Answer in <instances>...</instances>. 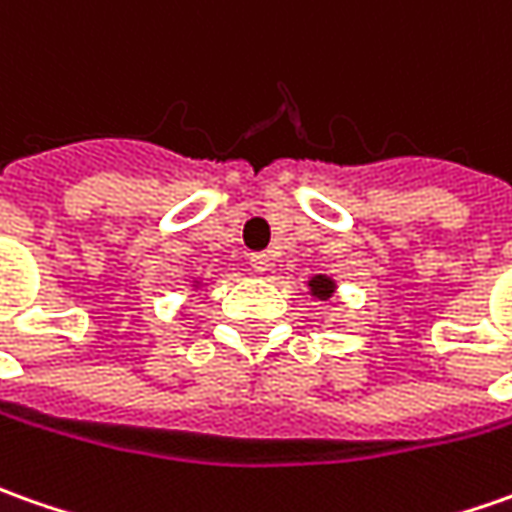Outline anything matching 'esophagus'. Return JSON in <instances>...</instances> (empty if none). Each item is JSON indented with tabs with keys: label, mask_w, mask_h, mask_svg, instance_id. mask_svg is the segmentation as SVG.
<instances>
[{
	"label": "esophagus",
	"mask_w": 512,
	"mask_h": 512,
	"mask_svg": "<svg viewBox=\"0 0 512 512\" xmlns=\"http://www.w3.org/2000/svg\"><path fill=\"white\" fill-rule=\"evenodd\" d=\"M249 266L255 271H269L271 266V257L266 252H255V255L249 257Z\"/></svg>",
	"instance_id": "esophagus-1"
}]
</instances>
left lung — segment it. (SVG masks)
Segmentation results:
<instances>
[{
    "label": "left lung",
    "instance_id": "left-lung-1",
    "mask_svg": "<svg viewBox=\"0 0 512 512\" xmlns=\"http://www.w3.org/2000/svg\"><path fill=\"white\" fill-rule=\"evenodd\" d=\"M311 291H314L319 300H328L330 294H333V280H328V277H314L311 280Z\"/></svg>",
    "mask_w": 512,
    "mask_h": 512
}]
</instances>
